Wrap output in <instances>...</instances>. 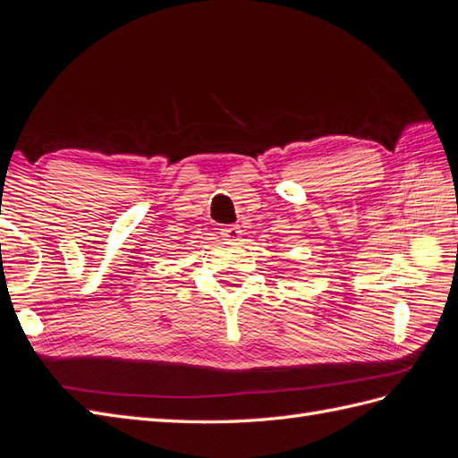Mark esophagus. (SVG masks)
<instances>
[{"label": "esophagus", "instance_id": "1", "mask_svg": "<svg viewBox=\"0 0 458 458\" xmlns=\"http://www.w3.org/2000/svg\"><path fill=\"white\" fill-rule=\"evenodd\" d=\"M219 234H221V237H224L225 241L237 242V241H241V237H242V231H241L239 225H225V227L219 229Z\"/></svg>", "mask_w": 458, "mask_h": 458}]
</instances>
